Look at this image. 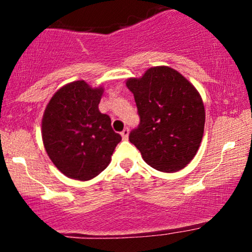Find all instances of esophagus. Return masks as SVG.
I'll return each mask as SVG.
<instances>
[{
    "label": "esophagus",
    "mask_w": 252,
    "mask_h": 252,
    "mask_svg": "<svg viewBox=\"0 0 252 252\" xmlns=\"http://www.w3.org/2000/svg\"><path fill=\"white\" fill-rule=\"evenodd\" d=\"M121 135H122L123 140H128V137H129V129H128V128L124 129L123 131L121 132Z\"/></svg>",
    "instance_id": "obj_1"
}]
</instances>
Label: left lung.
Here are the masks:
<instances>
[{
	"instance_id": "1",
	"label": "left lung",
	"mask_w": 252,
	"mask_h": 252,
	"mask_svg": "<svg viewBox=\"0 0 252 252\" xmlns=\"http://www.w3.org/2000/svg\"><path fill=\"white\" fill-rule=\"evenodd\" d=\"M140 124L129 141L143 160L161 172H178L189 164L200 146L205 109L194 86L167 66L149 68L140 79H129Z\"/></svg>"
}]
</instances>
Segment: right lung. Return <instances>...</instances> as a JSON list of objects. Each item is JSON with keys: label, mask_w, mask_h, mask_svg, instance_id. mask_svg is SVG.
Wrapping results in <instances>:
<instances>
[{"label": "right lung", "mask_w": 252, "mask_h": 252, "mask_svg": "<svg viewBox=\"0 0 252 252\" xmlns=\"http://www.w3.org/2000/svg\"><path fill=\"white\" fill-rule=\"evenodd\" d=\"M103 89L83 80L56 92L42 118V140L57 168L71 179L90 180L103 172L122 137L98 110Z\"/></svg>", "instance_id": "obj_1"}]
</instances>
